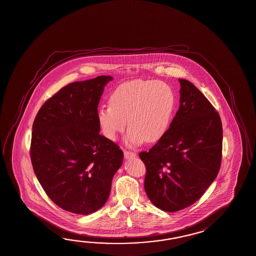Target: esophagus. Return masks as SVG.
Here are the masks:
<instances>
[{"mask_svg": "<svg viewBox=\"0 0 256 256\" xmlns=\"http://www.w3.org/2000/svg\"><path fill=\"white\" fill-rule=\"evenodd\" d=\"M124 158L126 160H129V158H136V154L134 152H132V151H128V150H124Z\"/></svg>", "mask_w": 256, "mask_h": 256, "instance_id": "1", "label": "esophagus"}]
</instances>
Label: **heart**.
<instances>
[{
    "mask_svg": "<svg viewBox=\"0 0 256 256\" xmlns=\"http://www.w3.org/2000/svg\"><path fill=\"white\" fill-rule=\"evenodd\" d=\"M110 106L102 107L98 120L102 134L115 140L130 129L126 141L130 146L158 142L172 120L176 95L168 84L152 80H132L119 84L108 98Z\"/></svg>",
    "mask_w": 256,
    "mask_h": 256,
    "instance_id": "obj_1",
    "label": "heart"
}]
</instances>
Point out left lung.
<instances>
[{
    "label": "left lung",
    "instance_id": "left-lung-1",
    "mask_svg": "<svg viewBox=\"0 0 256 256\" xmlns=\"http://www.w3.org/2000/svg\"><path fill=\"white\" fill-rule=\"evenodd\" d=\"M180 108L166 134L139 153L149 200L166 212L196 202L216 178L222 158L220 114L194 84L178 79Z\"/></svg>",
    "mask_w": 256,
    "mask_h": 256
}]
</instances>
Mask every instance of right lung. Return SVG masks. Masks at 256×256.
I'll return each mask as SVG.
<instances>
[{
  "instance_id": "1",
  "label": "right lung",
  "mask_w": 256,
  "mask_h": 256,
  "mask_svg": "<svg viewBox=\"0 0 256 256\" xmlns=\"http://www.w3.org/2000/svg\"><path fill=\"white\" fill-rule=\"evenodd\" d=\"M112 79L102 76L67 84L45 102L33 122L34 172L50 200L71 213L102 208L122 164L124 152L100 134L98 120L104 86Z\"/></svg>"
}]
</instances>
